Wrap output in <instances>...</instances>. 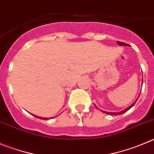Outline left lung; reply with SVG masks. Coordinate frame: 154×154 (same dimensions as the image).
Here are the masks:
<instances>
[{"instance_id":"8db88e82","label":"left lung","mask_w":154,"mask_h":154,"mask_svg":"<svg viewBox=\"0 0 154 154\" xmlns=\"http://www.w3.org/2000/svg\"><path fill=\"white\" fill-rule=\"evenodd\" d=\"M117 43L119 45H121V46H123V45H125V46H128V44H126V43H124V42H117ZM142 84H143V83H142ZM139 96H140V95H139ZM139 96H138V97H139ZM138 97H137V99H138ZM137 100H135V101L133 103H132L131 105L130 106H128V107H127L125 109H124V110H122V111H121V112H106V111H101L103 112H104V113H106V114H107V115H111V116H119V115H122V114H123V113H125V112H127L128 110H129L131 109V107H133V106L134 104H135V103L136 102H137ZM95 106H96V107L97 108V109H99L98 107H97V106H96V105H95Z\"/></svg>"}]
</instances>
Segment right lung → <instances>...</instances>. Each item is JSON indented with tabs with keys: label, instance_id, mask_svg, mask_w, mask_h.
<instances>
[{
	"label": "right lung",
	"instance_id": "obj_1",
	"mask_svg": "<svg viewBox=\"0 0 154 154\" xmlns=\"http://www.w3.org/2000/svg\"><path fill=\"white\" fill-rule=\"evenodd\" d=\"M32 116H35V118H37V119H44V120H48V118H42V117H39V116H35V115H32ZM51 119V118H50Z\"/></svg>",
	"mask_w": 154,
	"mask_h": 154
}]
</instances>
